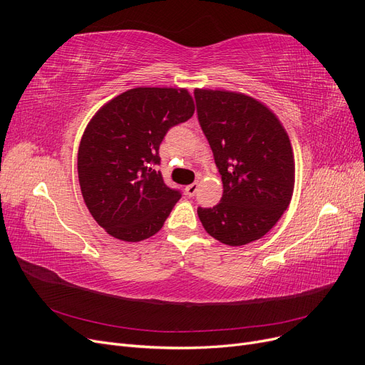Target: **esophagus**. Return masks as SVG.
<instances>
[{
  "label": "esophagus",
  "instance_id": "34e87169",
  "mask_svg": "<svg viewBox=\"0 0 365 365\" xmlns=\"http://www.w3.org/2000/svg\"><path fill=\"white\" fill-rule=\"evenodd\" d=\"M197 189H200V184H197V182H193V184H190V185H187V187H185V195L193 197V196L197 193Z\"/></svg>",
  "mask_w": 365,
  "mask_h": 365
}]
</instances>
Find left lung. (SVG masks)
<instances>
[{"instance_id": "obj_1", "label": "left lung", "mask_w": 365, "mask_h": 365, "mask_svg": "<svg viewBox=\"0 0 365 365\" xmlns=\"http://www.w3.org/2000/svg\"><path fill=\"white\" fill-rule=\"evenodd\" d=\"M201 129L222 175L215 207H197L207 233L230 247L264 236L288 208L295 181L291 141L279 118L256 98L195 90Z\"/></svg>"}]
</instances>
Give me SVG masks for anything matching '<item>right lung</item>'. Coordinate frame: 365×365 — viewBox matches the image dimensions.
<instances>
[{"label": "right lung", "mask_w": 365, "mask_h": 365, "mask_svg": "<svg viewBox=\"0 0 365 365\" xmlns=\"http://www.w3.org/2000/svg\"><path fill=\"white\" fill-rule=\"evenodd\" d=\"M195 113L192 96L175 88H134L88 123L77 153L83 201L108 235L145 240L161 230L181 192L157 170L160 145Z\"/></svg>", "instance_id": "1"}]
</instances>
